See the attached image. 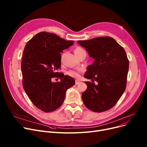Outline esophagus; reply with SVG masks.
Returning a JSON list of instances; mask_svg holds the SVG:
<instances>
[{
	"label": "esophagus",
	"mask_w": 147,
	"mask_h": 147,
	"mask_svg": "<svg viewBox=\"0 0 147 147\" xmlns=\"http://www.w3.org/2000/svg\"><path fill=\"white\" fill-rule=\"evenodd\" d=\"M80 82V80H76V81H75V83H76V84H78Z\"/></svg>",
	"instance_id": "34e87169"
}]
</instances>
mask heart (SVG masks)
I'll list each match as a JSON object with an SVG mask.
<instances>
[{
    "mask_svg": "<svg viewBox=\"0 0 147 147\" xmlns=\"http://www.w3.org/2000/svg\"><path fill=\"white\" fill-rule=\"evenodd\" d=\"M83 49L81 48H77L75 51H74V53L75 54H78L79 52H80L81 51H82ZM80 71H78V70H74V69H71V70H69L68 71H67V74L71 76V77H73V78H78L80 76Z\"/></svg>",
    "mask_w": 147,
    "mask_h": 147,
    "instance_id": "heart-1",
    "label": "heart"
}]
</instances>
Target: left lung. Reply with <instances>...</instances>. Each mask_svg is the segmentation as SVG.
<instances>
[{
	"instance_id": "left-lung-1",
	"label": "left lung",
	"mask_w": 147,
	"mask_h": 147,
	"mask_svg": "<svg viewBox=\"0 0 147 147\" xmlns=\"http://www.w3.org/2000/svg\"><path fill=\"white\" fill-rule=\"evenodd\" d=\"M78 43L94 59L84 76L92 82H84L88 88L82 95L83 103L94 112L109 110L116 104L126 87L129 65L126 53L109 36L79 40Z\"/></svg>"
}]
</instances>
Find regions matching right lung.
<instances>
[{
    "label": "right lung",
    "instance_id": "1",
    "mask_svg": "<svg viewBox=\"0 0 147 147\" xmlns=\"http://www.w3.org/2000/svg\"><path fill=\"white\" fill-rule=\"evenodd\" d=\"M74 44L58 35L42 32L27 43L23 52L21 71L22 86L33 104L49 113L63 104L67 90L75 84L70 76L58 72L61 67L60 52ZM53 77L60 79L52 82Z\"/></svg>",
    "mask_w": 147,
    "mask_h": 147
}]
</instances>
